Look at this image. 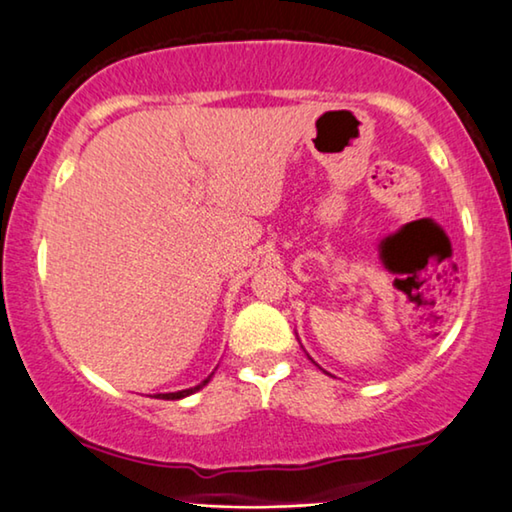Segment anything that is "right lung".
Here are the masks:
<instances>
[{
    "mask_svg": "<svg viewBox=\"0 0 512 512\" xmlns=\"http://www.w3.org/2000/svg\"><path fill=\"white\" fill-rule=\"evenodd\" d=\"M209 379H211V375L202 381L200 386H195V388H186V391H177V393H158L156 398H160V400H181V398H186V395H193L195 391H200L202 386H207L209 384Z\"/></svg>",
    "mask_w": 512,
    "mask_h": 512,
    "instance_id": "obj_1",
    "label": "right lung"
}]
</instances>
